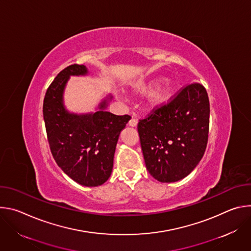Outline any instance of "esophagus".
I'll return each instance as SVG.
<instances>
[{
  "instance_id": "obj_1",
  "label": "esophagus",
  "mask_w": 251,
  "mask_h": 251,
  "mask_svg": "<svg viewBox=\"0 0 251 251\" xmlns=\"http://www.w3.org/2000/svg\"><path fill=\"white\" fill-rule=\"evenodd\" d=\"M137 123H138V121H137V119H136L135 117H132V118L130 119V121H129V125H130L131 127H135V126L137 125Z\"/></svg>"
}]
</instances>
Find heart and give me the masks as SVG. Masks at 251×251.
<instances>
[{
  "mask_svg": "<svg viewBox=\"0 0 251 251\" xmlns=\"http://www.w3.org/2000/svg\"><path fill=\"white\" fill-rule=\"evenodd\" d=\"M157 81H151L149 83H141L138 86V91L141 93H146L152 90V88L157 84ZM172 96V87L170 84H166L158 88L151 96V105L152 106H162L167 103Z\"/></svg>",
  "mask_w": 251,
  "mask_h": 251,
  "instance_id": "heart-1",
  "label": "heart"
}]
</instances>
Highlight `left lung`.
<instances>
[{
    "instance_id": "8db88e82",
    "label": "left lung",
    "mask_w": 251,
    "mask_h": 251,
    "mask_svg": "<svg viewBox=\"0 0 251 251\" xmlns=\"http://www.w3.org/2000/svg\"><path fill=\"white\" fill-rule=\"evenodd\" d=\"M138 133L147 170L157 181L176 182L201 160L208 139L206 89L193 82L139 120Z\"/></svg>"
}]
</instances>
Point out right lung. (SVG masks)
<instances>
[{
	"label": "right lung",
	"mask_w": 251,
	"mask_h": 251,
	"mask_svg": "<svg viewBox=\"0 0 251 251\" xmlns=\"http://www.w3.org/2000/svg\"><path fill=\"white\" fill-rule=\"evenodd\" d=\"M86 74L83 64L62 69L46 92L43 112L50 152L58 167L76 183L96 187L111 175L118 137L131 116L104 110L106 101L93 114L68 113L62 104L65 83L69 75Z\"/></svg>",
	"instance_id": "add662e5"
}]
</instances>
